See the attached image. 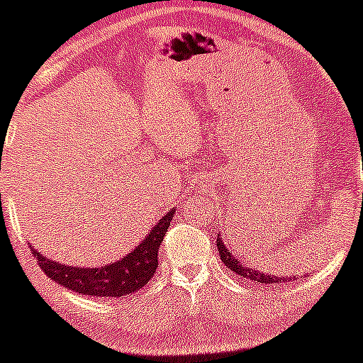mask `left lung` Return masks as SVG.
Wrapping results in <instances>:
<instances>
[{"label":"left lung","mask_w":363,"mask_h":363,"mask_svg":"<svg viewBox=\"0 0 363 363\" xmlns=\"http://www.w3.org/2000/svg\"><path fill=\"white\" fill-rule=\"evenodd\" d=\"M216 246H218V253H220V259H222V262L225 264L227 267L234 272V274H239L241 278L252 279V281H257V283H265V285H276V283L294 281V278H289V276H281V278H279V276L267 274V272H264V271L262 272L257 271L255 267L253 269L246 267L245 264L239 262L236 257L229 252V248L223 245L222 238H216Z\"/></svg>","instance_id":"1"}]
</instances>
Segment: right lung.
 <instances>
[{"label": "right lung", "instance_id": "right-lung-1", "mask_svg": "<svg viewBox=\"0 0 363 363\" xmlns=\"http://www.w3.org/2000/svg\"><path fill=\"white\" fill-rule=\"evenodd\" d=\"M174 209L167 211L157 225L129 255L117 262L104 264L101 267H73L47 259L43 253L33 250L36 262L50 279H54L62 289L74 290L82 295L94 297H125L143 289L159 267V248L166 230L173 220Z\"/></svg>", "mask_w": 363, "mask_h": 363}]
</instances>
